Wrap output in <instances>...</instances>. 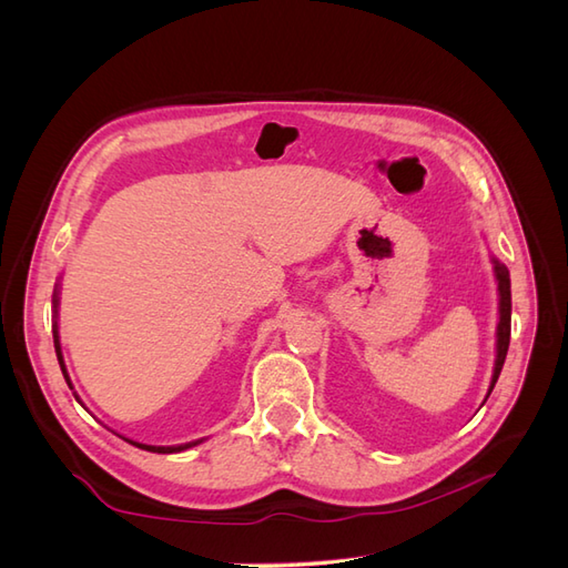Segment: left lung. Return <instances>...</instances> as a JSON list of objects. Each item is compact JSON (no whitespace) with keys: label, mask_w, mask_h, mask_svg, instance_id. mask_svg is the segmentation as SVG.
<instances>
[{"label":"left lung","mask_w":568,"mask_h":568,"mask_svg":"<svg viewBox=\"0 0 568 568\" xmlns=\"http://www.w3.org/2000/svg\"><path fill=\"white\" fill-rule=\"evenodd\" d=\"M495 265V280H497V291H500V322H497V355H495V369H493V382L488 388V395L497 382V376L503 372L507 348H509V334H511V291H509V270L493 257ZM486 395V398H488Z\"/></svg>","instance_id":"obj_1"}]
</instances>
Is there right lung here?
<instances>
[{
  "label": "right lung",
  "instance_id": "add662e5",
  "mask_svg": "<svg viewBox=\"0 0 568 568\" xmlns=\"http://www.w3.org/2000/svg\"><path fill=\"white\" fill-rule=\"evenodd\" d=\"M57 307H59V291H54V317H57ZM54 348H57V357H59L61 372H63V376H65L68 386H71V379H68V372H65V365H63V355H61V343H59V326H57V322H54ZM125 440H128V438H125ZM128 443L136 445V448H142V450H149V453H163V455H168V453H182V450H186V448H194V445H199L201 440L184 443V445H144V443H136V440H128Z\"/></svg>",
  "mask_w": 568,
  "mask_h": 568
}]
</instances>
